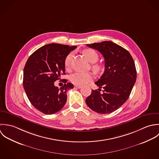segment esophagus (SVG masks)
I'll use <instances>...</instances> for the list:
<instances>
[{"label": "esophagus", "mask_w": 159, "mask_h": 159, "mask_svg": "<svg viewBox=\"0 0 159 159\" xmlns=\"http://www.w3.org/2000/svg\"><path fill=\"white\" fill-rule=\"evenodd\" d=\"M74 87L77 89H81L82 88V86H80V85H75Z\"/></svg>", "instance_id": "34e87169"}]
</instances>
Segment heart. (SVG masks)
I'll use <instances>...</instances> for the list:
<instances>
[{
	"mask_svg": "<svg viewBox=\"0 0 159 159\" xmlns=\"http://www.w3.org/2000/svg\"><path fill=\"white\" fill-rule=\"evenodd\" d=\"M73 54H74L73 52L69 53L64 59V64L66 69H69L70 67ZM84 54L86 56L87 59L91 63H96L98 60V58H99L98 54L93 49H92V48L86 49L84 50ZM92 68L95 72H98L101 70V66L98 64H96L93 65ZM70 79L72 83H73L76 85H83L93 80V75L90 72L84 73V72H77L72 74L70 75Z\"/></svg>",
	"mask_w": 159,
	"mask_h": 159,
	"instance_id": "1",
	"label": "heart"
}]
</instances>
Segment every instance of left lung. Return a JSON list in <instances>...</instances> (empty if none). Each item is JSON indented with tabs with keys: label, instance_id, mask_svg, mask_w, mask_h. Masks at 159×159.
I'll list each match as a JSON object with an SVG mask.
<instances>
[{
	"label": "left lung",
	"instance_id": "obj_1",
	"mask_svg": "<svg viewBox=\"0 0 159 159\" xmlns=\"http://www.w3.org/2000/svg\"><path fill=\"white\" fill-rule=\"evenodd\" d=\"M99 52L105 61V69L96 82L98 91L92 90L85 100L87 106L99 114L111 113L122 106L129 98L136 80V70L130 53L111 41L87 44ZM103 88V93L99 92Z\"/></svg>",
	"mask_w": 159,
	"mask_h": 159
}]
</instances>
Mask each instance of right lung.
<instances>
[{
    "mask_svg": "<svg viewBox=\"0 0 159 159\" xmlns=\"http://www.w3.org/2000/svg\"><path fill=\"white\" fill-rule=\"evenodd\" d=\"M76 47L50 43L37 49L28 59L23 71V87L32 106L41 112L53 114L65 105L66 92L74 85L63 79L64 84L59 89L54 82L66 74L64 59Z\"/></svg>",
    "mask_w": 159,
    "mask_h": 159,
    "instance_id": "obj_1",
    "label": "right lung"
}]
</instances>
